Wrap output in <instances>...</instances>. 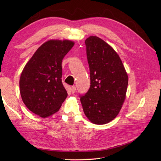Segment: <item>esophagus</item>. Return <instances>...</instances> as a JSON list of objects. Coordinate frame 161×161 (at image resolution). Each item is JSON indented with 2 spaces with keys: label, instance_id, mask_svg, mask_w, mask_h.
<instances>
[{
  "label": "esophagus",
  "instance_id": "obj_1",
  "mask_svg": "<svg viewBox=\"0 0 161 161\" xmlns=\"http://www.w3.org/2000/svg\"><path fill=\"white\" fill-rule=\"evenodd\" d=\"M70 90H71L72 93H74L75 90H76V87H75V86H73L71 87V89Z\"/></svg>",
  "mask_w": 161,
  "mask_h": 161
}]
</instances>
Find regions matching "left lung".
I'll return each instance as SVG.
<instances>
[{"label":"left lung","instance_id":"left-lung-1","mask_svg":"<svg viewBox=\"0 0 161 161\" xmlns=\"http://www.w3.org/2000/svg\"><path fill=\"white\" fill-rule=\"evenodd\" d=\"M90 70L91 86L80 95L85 115L96 125L113 120L126 97L128 76L118 54L97 36L85 41Z\"/></svg>","mask_w":161,"mask_h":161}]
</instances>
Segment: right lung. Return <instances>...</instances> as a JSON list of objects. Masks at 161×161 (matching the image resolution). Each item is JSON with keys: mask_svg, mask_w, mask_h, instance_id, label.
<instances>
[{"mask_svg": "<svg viewBox=\"0 0 161 161\" xmlns=\"http://www.w3.org/2000/svg\"><path fill=\"white\" fill-rule=\"evenodd\" d=\"M73 46L68 40H50L37 49L24 67L20 93L23 103L34 114L48 117L59 110L67 97L61 80V62Z\"/></svg>", "mask_w": 161, "mask_h": 161, "instance_id": "right-lung-1", "label": "right lung"}]
</instances>
